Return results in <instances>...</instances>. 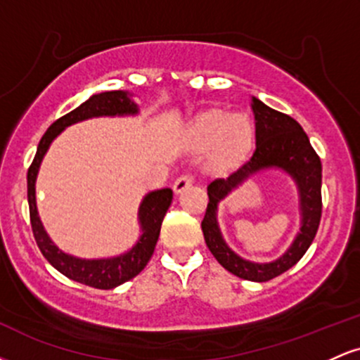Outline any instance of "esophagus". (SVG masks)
I'll list each match as a JSON object with an SVG mask.
<instances>
[{
	"mask_svg": "<svg viewBox=\"0 0 360 360\" xmlns=\"http://www.w3.org/2000/svg\"><path fill=\"white\" fill-rule=\"evenodd\" d=\"M191 184H193V177L191 176H181V177H177V179H176V183H174V186H172V189H174L176 194H179V193H183L184 189H188Z\"/></svg>",
	"mask_w": 360,
	"mask_h": 360,
	"instance_id": "obj_1",
	"label": "esophagus"
}]
</instances>
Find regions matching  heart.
<instances>
[{
  "mask_svg": "<svg viewBox=\"0 0 360 360\" xmlns=\"http://www.w3.org/2000/svg\"><path fill=\"white\" fill-rule=\"evenodd\" d=\"M254 131L242 113L210 111L196 118L189 128V147L196 152L210 150V164L218 171L237 166L250 150Z\"/></svg>",
  "mask_w": 360,
  "mask_h": 360,
  "instance_id": "1",
  "label": "heart"
}]
</instances>
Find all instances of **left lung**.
I'll return each instance as SVG.
<instances>
[{"label": "left lung", "instance_id": "obj_1", "mask_svg": "<svg viewBox=\"0 0 360 360\" xmlns=\"http://www.w3.org/2000/svg\"><path fill=\"white\" fill-rule=\"evenodd\" d=\"M255 123V150L226 179L208 184V208L201 221L205 242L214 259L240 279L266 283L291 269L315 238L321 218V162L308 135L296 120L269 108L259 98H250ZM283 172L293 181L299 193L300 230L288 249L269 263H255L238 256L222 237L217 223V206L250 176L260 172Z\"/></svg>", "mask_w": 360, "mask_h": 360}]
</instances>
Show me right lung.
I'll return each instance as SVG.
<instances>
[{
    "label": "right lung",
    "instance_id": "1",
    "mask_svg": "<svg viewBox=\"0 0 360 360\" xmlns=\"http://www.w3.org/2000/svg\"><path fill=\"white\" fill-rule=\"evenodd\" d=\"M134 96L135 94L130 91H103V93L93 94L89 100H86L71 113L53 122L40 140L35 159L27 174L32 230H34V237L40 252L49 260V264L65 278L91 288L113 289L134 279L147 266L154 254L155 243L159 240L160 225H162L164 217L172 203V189H154L142 198L137 212L140 235L130 249L122 254L110 255V257L86 259L76 257V255L59 249V245L47 233L42 220H40L39 208H37V177H39L45 154L49 152L53 140L59 137L65 128L91 118L137 117L140 106L135 103Z\"/></svg>",
    "mask_w": 360,
    "mask_h": 360
}]
</instances>
